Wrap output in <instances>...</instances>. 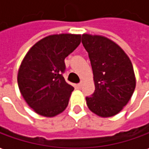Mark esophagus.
Segmentation results:
<instances>
[{
    "mask_svg": "<svg viewBox=\"0 0 149 149\" xmlns=\"http://www.w3.org/2000/svg\"><path fill=\"white\" fill-rule=\"evenodd\" d=\"M82 86H83V81H81V82L78 83V85H77V86H78L79 89H81V88L82 87Z\"/></svg>",
    "mask_w": 149,
    "mask_h": 149,
    "instance_id": "1",
    "label": "esophagus"
}]
</instances>
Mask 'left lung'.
<instances>
[{
	"label": "left lung",
	"mask_w": 149,
	"mask_h": 149,
	"mask_svg": "<svg viewBox=\"0 0 149 149\" xmlns=\"http://www.w3.org/2000/svg\"><path fill=\"white\" fill-rule=\"evenodd\" d=\"M81 42L89 54L95 90L86 98L90 110L98 116H114L133 95L135 77L132 63L124 50L102 36L83 34Z\"/></svg>",
	"instance_id": "obj_1"
}]
</instances>
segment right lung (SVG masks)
I'll use <instances>...</instances> for the list:
<instances>
[{
	"label": "right lung",
	"instance_id": "right-lung-1",
	"mask_svg": "<svg viewBox=\"0 0 149 149\" xmlns=\"http://www.w3.org/2000/svg\"><path fill=\"white\" fill-rule=\"evenodd\" d=\"M81 35L48 36L36 42L19 68L18 84L27 104L36 113L54 117L66 109L74 88L63 77L64 59L81 43Z\"/></svg>",
	"mask_w": 149,
	"mask_h": 149
}]
</instances>
